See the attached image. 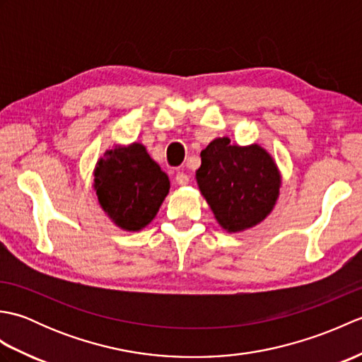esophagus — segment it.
<instances>
[{
    "instance_id": "esophagus-1",
    "label": "esophagus",
    "mask_w": 362,
    "mask_h": 362,
    "mask_svg": "<svg viewBox=\"0 0 362 362\" xmlns=\"http://www.w3.org/2000/svg\"><path fill=\"white\" fill-rule=\"evenodd\" d=\"M175 182H177V185L185 187L189 183V177L185 173H177L175 174Z\"/></svg>"
}]
</instances>
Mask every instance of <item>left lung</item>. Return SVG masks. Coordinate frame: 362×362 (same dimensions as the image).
I'll use <instances>...</instances> for the list:
<instances>
[{"label": "left lung", "mask_w": 362, "mask_h": 362, "mask_svg": "<svg viewBox=\"0 0 362 362\" xmlns=\"http://www.w3.org/2000/svg\"><path fill=\"white\" fill-rule=\"evenodd\" d=\"M201 160L197 187L226 232H244L271 214L280 196L281 173L264 148L219 136L201 152Z\"/></svg>", "instance_id": "left-lung-1"}]
</instances>
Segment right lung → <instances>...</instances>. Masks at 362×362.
Instances as JSON below:
<instances>
[{
  "instance_id": "add662e5",
  "label": "right lung",
  "mask_w": 362,
  "mask_h": 362,
  "mask_svg": "<svg viewBox=\"0 0 362 362\" xmlns=\"http://www.w3.org/2000/svg\"><path fill=\"white\" fill-rule=\"evenodd\" d=\"M168 175L141 143L113 144L93 171L98 204L115 226L140 232L157 216L169 193Z\"/></svg>"
}]
</instances>
